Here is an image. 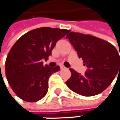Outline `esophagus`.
Segmentation results:
<instances>
[{"label":"esophagus","instance_id":"esophagus-1","mask_svg":"<svg viewBox=\"0 0 120 120\" xmlns=\"http://www.w3.org/2000/svg\"><path fill=\"white\" fill-rule=\"evenodd\" d=\"M65 67L63 65H60V69H64Z\"/></svg>","mask_w":120,"mask_h":120}]
</instances>
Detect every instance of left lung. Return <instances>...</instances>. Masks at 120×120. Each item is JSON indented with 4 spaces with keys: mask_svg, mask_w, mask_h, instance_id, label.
<instances>
[{
    "mask_svg": "<svg viewBox=\"0 0 120 120\" xmlns=\"http://www.w3.org/2000/svg\"><path fill=\"white\" fill-rule=\"evenodd\" d=\"M66 38L87 67L83 75L70 68L71 76L66 85L73 92L85 97L100 94L120 74V55L117 49L108 41L90 35L71 32Z\"/></svg>",
    "mask_w": 120,
    "mask_h": 120,
    "instance_id": "obj_1",
    "label": "left lung"
}]
</instances>
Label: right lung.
I'll use <instances>...</instances> for the list:
<instances>
[{
	"mask_svg": "<svg viewBox=\"0 0 120 120\" xmlns=\"http://www.w3.org/2000/svg\"><path fill=\"white\" fill-rule=\"evenodd\" d=\"M69 30L39 28L21 36L13 45L5 61V74L14 93L28 102L41 99L48 92L49 79L60 67L43 65L57 41Z\"/></svg>",
	"mask_w": 120,
	"mask_h": 120,
	"instance_id": "1",
	"label": "right lung"
}]
</instances>
